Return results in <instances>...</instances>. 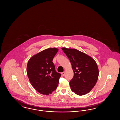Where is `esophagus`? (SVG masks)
I'll return each mask as SVG.
<instances>
[{"label": "esophagus", "instance_id": "obj_1", "mask_svg": "<svg viewBox=\"0 0 120 120\" xmlns=\"http://www.w3.org/2000/svg\"><path fill=\"white\" fill-rule=\"evenodd\" d=\"M61 74H62V75L63 76H64V75H65V72H63Z\"/></svg>", "mask_w": 120, "mask_h": 120}]
</instances>
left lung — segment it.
<instances>
[{
    "label": "left lung",
    "instance_id": "1",
    "mask_svg": "<svg viewBox=\"0 0 120 120\" xmlns=\"http://www.w3.org/2000/svg\"><path fill=\"white\" fill-rule=\"evenodd\" d=\"M70 61L74 76L70 81L71 90L78 95L89 93L98 79L97 63L90 56L76 49L62 48Z\"/></svg>",
    "mask_w": 120,
    "mask_h": 120
}]
</instances>
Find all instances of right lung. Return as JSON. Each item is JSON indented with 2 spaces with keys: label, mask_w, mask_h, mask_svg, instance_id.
Wrapping results in <instances>:
<instances>
[{
  "label": "right lung",
  "mask_w": 120,
  "mask_h": 120,
  "mask_svg": "<svg viewBox=\"0 0 120 120\" xmlns=\"http://www.w3.org/2000/svg\"><path fill=\"white\" fill-rule=\"evenodd\" d=\"M58 51L56 48H49L29 60L26 68L29 80L41 94L49 95L57 88L61 74L56 71L52 59Z\"/></svg>",
  "instance_id": "1"
}]
</instances>
